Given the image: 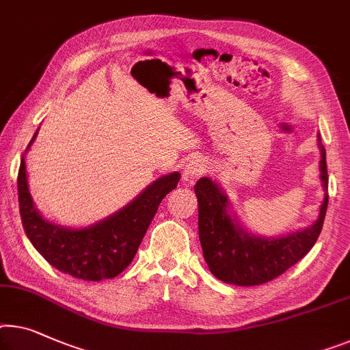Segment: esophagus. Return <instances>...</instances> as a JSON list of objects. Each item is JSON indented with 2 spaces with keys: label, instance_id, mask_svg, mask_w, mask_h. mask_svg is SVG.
Listing matches in <instances>:
<instances>
[{
  "label": "esophagus",
  "instance_id": "34e87169",
  "mask_svg": "<svg viewBox=\"0 0 350 350\" xmlns=\"http://www.w3.org/2000/svg\"><path fill=\"white\" fill-rule=\"evenodd\" d=\"M207 171H208V165H207L206 160H202V159L190 160L189 165L185 166L184 179L189 180V182H195L198 177H201L202 174H206Z\"/></svg>",
  "mask_w": 350,
  "mask_h": 350
}]
</instances>
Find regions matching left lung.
<instances>
[{
	"instance_id": "1",
	"label": "left lung",
	"mask_w": 350,
	"mask_h": 350,
	"mask_svg": "<svg viewBox=\"0 0 350 350\" xmlns=\"http://www.w3.org/2000/svg\"><path fill=\"white\" fill-rule=\"evenodd\" d=\"M321 148V179L328 189L325 149ZM198 229L208 270L218 280L237 286H258L276 278L299 262L316 243L324 226L328 204L325 193L319 218L310 228L280 239L248 234L228 212V198L215 182L202 177L196 182Z\"/></svg>"
}]
</instances>
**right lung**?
Wrapping results in <instances>:
<instances>
[{
	"label": "right lung",
	"instance_id": "obj_1",
	"mask_svg": "<svg viewBox=\"0 0 350 350\" xmlns=\"http://www.w3.org/2000/svg\"><path fill=\"white\" fill-rule=\"evenodd\" d=\"M179 179V173L160 177L107 220L85 229H67L49 223L34 207L22 157L17 177L20 217L34 248L59 272L86 281L114 278L133 260L159 204Z\"/></svg>",
	"mask_w": 350,
	"mask_h": 350
}]
</instances>
